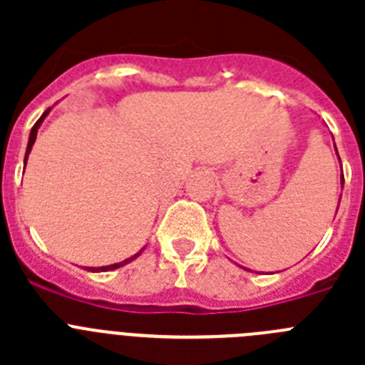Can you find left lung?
I'll list each match as a JSON object with an SVG mask.
<instances>
[{"instance_id":"left-lung-1","label":"left lung","mask_w":365,"mask_h":365,"mask_svg":"<svg viewBox=\"0 0 365 365\" xmlns=\"http://www.w3.org/2000/svg\"><path fill=\"white\" fill-rule=\"evenodd\" d=\"M334 148H336V146H334ZM336 153H338V151H336ZM338 159H340V157H338ZM341 185H344V175H341Z\"/></svg>"}]
</instances>
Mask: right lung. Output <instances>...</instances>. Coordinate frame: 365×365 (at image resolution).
<instances>
[{
	"label": "right lung",
	"mask_w": 365,
	"mask_h": 365,
	"mask_svg": "<svg viewBox=\"0 0 365 365\" xmlns=\"http://www.w3.org/2000/svg\"><path fill=\"white\" fill-rule=\"evenodd\" d=\"M49 111H51V109H47V111H45L43 115H41V117L38 118V120H36V124L32 125V130H31V137H29V144H27V151H25V163H27V157H29V153H31V150H32V144H34V140H36L38 128H40V125H41V122H43V118L47 117V113H49ZM138 254H140V252H138ZM138 254H135V256H131V257H128V259L120 261V263H115V265L100 267V269H93V267H87V270H91V272H108V270L118 269V267H122V265H128V263H130V261H133L135 257L138 256Z\"/></svg>",
	"instance_id": "1"
}]
</instances>
